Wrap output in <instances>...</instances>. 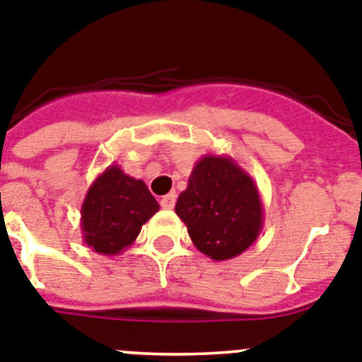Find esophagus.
I'll use <instances>...</instances> for the list:
<instances>
[{"label":"esophagus","instance_id":"34e87169","mask_svg":"<svg viewBox=\"0 0 362 362\" xmlns=\"http://www.w3.org/2000/svg\"><path fill=\"white\" fill-rule=\"evenodd\" d=\"M175 199H177V196H175L174 192L166 194L165 197H160V206H163V209H166V211H170V209H174Z\"/></svg>","mask_w":362,"mask_h":362}]
</instances>
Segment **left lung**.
Returning <instances> with one entry per match:
<instances>
[{"mask_svg":"<svg viewBox=\"0 0 362 362\" xmlns=\"http://www.w3.org/2000/svg\"><path fill=\"white\" fill-rule=\"evenodd\" d=\"M175 214L188 236L209 258L230 260L247 251L264 227L260 192L233 157H202L179 194Z\"/></svg>","mask_w":362,"mask_h":362,"instance_id":"obj_1","label":"left lung"}]
</instances>
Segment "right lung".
<instances>
[{
    "mask_svg": "<svg viewBox=\"0 0 362 362\" xmlns=\"http://www.w3.org/2000/svg\"><path fill=\"white\" fill-rule=\"evenodd\" d=\"M157 211L159 203L143 179L124 174L119 165H110L93 181L82 203L84 243L98 255H120Z\"/></svg>",
    "mask_w": 362,
    "mask_h": 362,
    "instance_id": "right-lung-1",
    "label": "right lung"
}]
</instances>
